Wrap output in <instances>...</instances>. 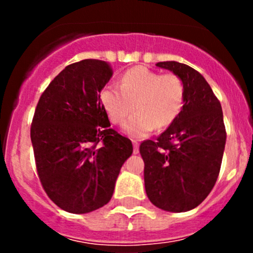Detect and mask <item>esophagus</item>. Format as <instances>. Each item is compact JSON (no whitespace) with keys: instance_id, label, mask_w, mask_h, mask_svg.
I'll use <instances>...</instances> for the list:
<instances>
[{"instance_id":"esophagus-1","label":"esophagus","mask_w":253,"mask_h":253,"mask_svg":"<svg viewBox=\"0 0 253 253\" xmlns=\"http://www.w3.org/2000/svg\"><path fill=\"white\" fill-rule=\"evenodd\" d=\"M133 153L134 154H138L139 153V144L136 141H133Z\"/></svg>"}]
</instances>
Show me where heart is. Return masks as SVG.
<instances>
[{
    "instance_id": "b5f03b06",
    "label": "heart",
    "mask_w": 253,
    "mask_h": 253,
    "mask_svg": "<svg viewBox=\"0 0 253 253\" xmlns=\"http://www.w3.org/2000/svg\"><path fill=\"white\" fill-rule=\"evenodd\" d=\"M100 103L112 124H124L125 133L142 138L154 129H164L177 119L185 104V84L174 73L154 72L143 66L127 70L120 86L106 85L100 91Z\"/></svg>"
}]
</instances>
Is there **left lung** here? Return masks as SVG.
<instances>
[{"instance_id":"obj_1","label":"left lung","mask_w":253,"mask_h":253,"mask_svg":"<svg viewBox=\"0 0 253 253\" xmlns=\"http://www.w3.org/2000/svg\"><path fill=\"white\" fill-rule=\"evenodd\" d=\"M185 84V104L157 141L139 147L148 198L163 211L181 213L200 206L220 171L226 132L221 105L196 70L176 61L158 62Z\"/></svg>"}]
</instances>
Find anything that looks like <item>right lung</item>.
<instances>
[{
	"label": "right lung",
	"instance_id": "right-lung-1",
	"mask_svg": "<svg viewBox=\"0 0 253 253\" xmlns=\"http://www.w3.org/2000/svg\"><path fill=\"white\" fill-rule=\"evenodd\" d=\"M112 77L108 62L67 66L42 94L30 138L40 182L56 206L84 214L109 203L117 176L133 152L110 128L100 91Z\"/></svg>",
	"mask_w": 253,
	"mask_h": 253
}]
</instances>
